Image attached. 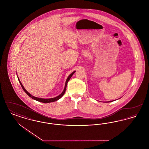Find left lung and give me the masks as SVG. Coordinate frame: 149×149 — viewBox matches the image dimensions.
<instances>
[{"label":"left lung","mask_w":149,"mask_h":149,"mask_svg":"<svg viewBox=\"0 0 149 149\" xmlns=\"http://www.w3.org/2000/svg\"><path fill=\"white\" fill-rule=\"evenodd\" d=\"M114 100H111V101H108V102H104L105 103H108V102H113Z\"/></svg>","instance_id":"1"}]
</instances>
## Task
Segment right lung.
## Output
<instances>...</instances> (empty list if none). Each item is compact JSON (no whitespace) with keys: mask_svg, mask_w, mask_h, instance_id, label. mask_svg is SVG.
Listing matches in <instances>:
<instances>
[{"mask_svg":"<svg viewBox=\"0 0 149 149\" xmlns=\"http://www.w3.org/2000/svg\"><path fill=\"white\" fill-rule=\"evenodd\" d=\"M75 72V71H73L72 73H71L70 75H69V76L67 78V79H66V82H65V87H64V91H63V92L61 93L59 95H58V96H57L56 97H55V98H47V99H45V98H38V97H36L35 96H33V95H32L30 93H29L27 91H26V89L24 88V86H23V85H22V84L21 82V81H20V80H19V79L18 78V77H17V78L18 79V80H19V82L20 83V84L21 85L22 88V89H23V91L25 92L26 93V94L29 95V97H30L31 98H32L33 99H35L36 100H37V101H38V102H42V103H51V102H55V101H56L57 100H58V99H60L63 95H64V94H65V91H66V86H67V84H68V81H69V80L70 79V78H71V77L72 76V75H73V74H74Z\"/></svg>","mask_w":149,"mask_h":149,"instance_id":"right-lung-1","label":"right lung"}]
</instances>
